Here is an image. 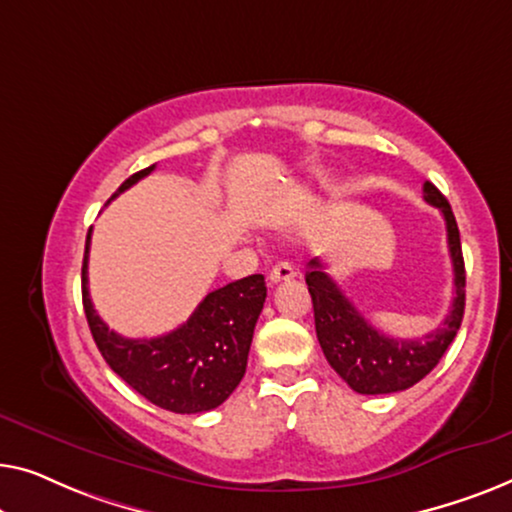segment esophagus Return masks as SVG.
I'll list each match as a JSON object with an SVG mask.
<instances>
[{
	"instance_id": "34e87169",
	"label": "esophagus",
	"mask_w": 512,
	"mask_h": 512,
	"mask_svg": "<svg viewBox=\"0 0 512 512\" xmlns=\"http://www.w3.org/2000/svg\"><path fill=\"white\" fill-rule=\"evenodd\" d=\"M294 276H297V271H294V266L290 262H278L269 273V283L276 285L283 283V280H292Z\"/></svg>"
}]
</instances>
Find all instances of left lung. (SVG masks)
<instances>
[{"mask_svg":"<svg viewBox=\"0 0 512 512\" xmlns=\"http://www.w3.org/2000/svg\"><path fill=\"white\" fill-rule=\"evenodd\" d=\"M424 201L436 206L445 218L448 248L455 271V299L443 325L422 338H394L371 327L350 304L318 257L308 262L306 285L313 299L315 331L327 362L359 394H392L413 387L427 376L455 341L464 318L466 271L457 220L448 199L434 183H424Z\"/></svg>","mask_w":512,"mask_h":512,"instance_id":"left-lung-1","label":"left lung"}]
</instances>
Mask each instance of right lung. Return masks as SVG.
I'll return each instance as SVG.
<instances>
[{
    "label": "right lung",
    "mask_w": 512,
    "mask_h": 512,
    "mask_svg": "<svg viewBox=\"0 0 512 512\" xmlns=\"http://www.w3.org/2000/svg\"><path fill=\"white\" fill-rule=\"evenodd\" d=\"M136 171L111 199L139 183L150 171ZM90 234L83 257L85 318L106 364L150 403L171 413H206L218 408L241 383L259 313L264 308L266 285L262 273L234 280L208 292L197 311L169 334L157 338H125L99 318L88 292Z\"/></svg>",
    "instance_id": "obj_1"
}]
</instances>
